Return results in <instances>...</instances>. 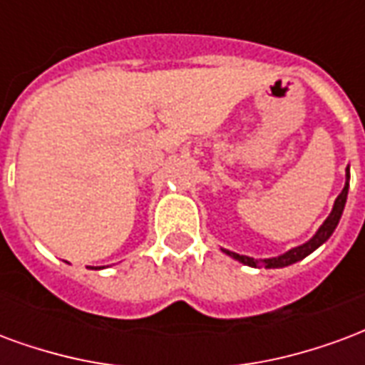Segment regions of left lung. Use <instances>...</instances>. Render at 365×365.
Masks as SVG:
<instances>
[{
    "mask_svg": "<svg viewBox=\"0 0 365 365\" xmlns=\"http://www.w3.org/2000/svg\"><path fill=\"white\" fill-rule=\"evenodd\" d=\"M348 179H350V169L346 167V182H344V188H342V192L339 194V198L334 200V206H332V212L329 214V217L324 220L323 225L319 227V231L313 235V237L307 241V243L299 245V247H295V249H289L288 252H284L280 257H272V259H264V260H259V259H251V257H245V255H237V252H231V251H225V255H230L233 257L235 260L239 262H243L247 267H252V268H259V267H264V268H284V267H289V264H294L297 260L305 259L307 255L319 249L321 245L327 241V239L331 237L332 231L336 230V225L340 222V215H342V210H344V204H346V196H348Z\"/></svg>",
    "mask_w": 365,
    "mask_h": 365,
    "instance_id": "obj_1",
    "label": "left lung"
}]
</instances>
